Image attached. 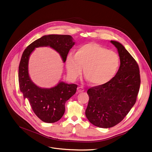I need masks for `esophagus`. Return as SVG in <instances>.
Instances as JSON below:
<instances>
[{"label":"esophagus","instance_id":"1","mask_svg":"<svg viewBox=\"0 0 152 152\" xmlns=\"http://www.w3.org/2000/svg\"><path fill=\"white\" fill-rule=\"evenodd\" d=\"M77 90V92H83L84 91V87H83V86H79V87H78Z\"/></svg>","mask_w":152,"mask_h":152}]
</instances>
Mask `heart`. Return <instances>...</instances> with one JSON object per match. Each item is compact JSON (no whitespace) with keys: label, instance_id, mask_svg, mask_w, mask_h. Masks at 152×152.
<instances>
[{"label":"heart","instance_id":"1","mask_svg":"<svg viewBox=\"0 0 152 152\" xmlns=\"http://www.w3.org/2000/svg\"><path fill=\"white\" fill-rule=\"evenodd\" d=\"M68 74L76 79L82 73L91 84L100 86L108 83L116 75L119 66V57L115 52L97 43L84 44L76 54L69 53L66 60Z\"/></svg>","mask_w":152,"mask_h":152}]
</instances>
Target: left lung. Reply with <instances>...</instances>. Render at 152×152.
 Here are the masks:
<instances>
[{"mask_svg": "<svg viewBox=\"0 0 152 152\" xmlns=\"http://www.w3.org/2000/svg\"><path fill=\"white\" fill-rule=\"evenodd\" d=\"M118 49L120 66L108 83L91 87L86 116L91 123L109 128L120 123L134 105L140 89V76L137 61L124 47L111 41Z\"/></svg>", "mask_w": 152, "mask_h": 152, "instance_id": "obj_1", "label": "left lung"}]
</instances>
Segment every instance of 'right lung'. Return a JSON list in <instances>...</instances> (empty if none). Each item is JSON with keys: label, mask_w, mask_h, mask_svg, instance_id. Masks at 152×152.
<instances>
[{"label": "right lung", "mask_w": 152, "mask_h": 152, "mask_svg": "<svg viewBox=\"0 0 152 152\" xmlns=\"http://www.w3.org/2000/svg\"><path fill=\"white\" fill-rule=\"evenodd\" d=\"M74 45L73 37L69 35H46L29 44L22 54L18 69L20 90L24 99L29 101L35 115L45 123H53L60 120L65 113L66 102L75 95L77 86L60 82L50 89L37 87L31 81L28 74L30 54L36 47L49 46L58 52L65 62Z\"/></svg>", "instance_id": "right-lung-1"}]
</instances>
